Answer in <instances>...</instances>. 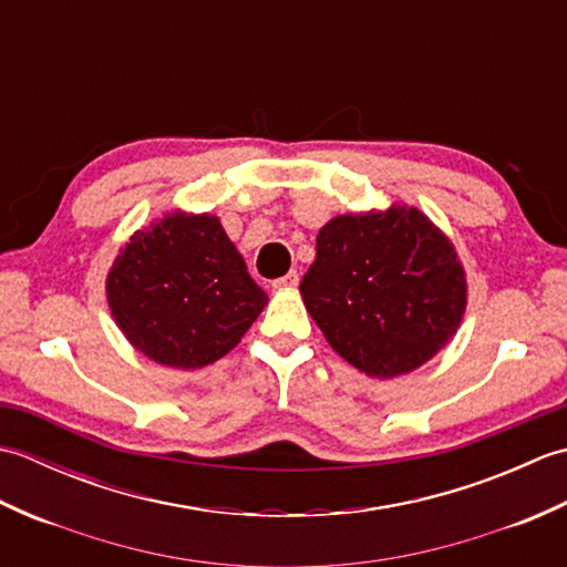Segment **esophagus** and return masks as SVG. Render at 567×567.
Returning <instances> with one entry per match:
<instances>
[{"label":"esophagus","mask_w":567,"mask_h":567,"mask_svg":"<svg viewBox=\"0 0 567 567\" xmlns=\"http://www.w3.org/2000/svg\"><path fill=\"white\" fill-rule=\"evenodd\" d=\"M299 285V272L297 270H292V272H287L285 277H280V280L275 282V287L277 290H295V287Z\"/></svg>","instance_id":"1"}]
</instances>
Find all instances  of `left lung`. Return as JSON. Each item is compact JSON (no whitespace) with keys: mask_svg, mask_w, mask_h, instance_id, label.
Returning <instances> with one entry per match:
<instances>
[{"mask_svg":"<svg viewBox=\"0 0 567 567\" xmlns=\"http://www.w3.org/2000/svg\"><path fill=\"white\" fill-rule=\"evenodd\" d=\"M299 292L333 351L380 380L436 355L467 305L453 244L406 204L331 219Z\"/></svg>","mask_w":567,"mask_h":567,"instance_id":"left-lung-1","label":"left lung"}]
</instances>
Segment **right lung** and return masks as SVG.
I'll return each mask as SVG.
<instances>
[{
    "label": "right lung",
    "instance_id": "obj_1",
    "mask_svg": "<svg viewBox=\"0 0 567 567\" xmlns=\"http://www.w3.org/2000/svg\"><path fill=\"white\" fill-rule=\"evenodd\" d=\"M112 317L138 353L195 370L224 358L268 305L212 214H167L131 236L106 275Z\"/></svg>",
    "mask_w": 567,
    "mask_h": 567
}]
</instances>
